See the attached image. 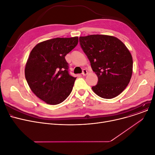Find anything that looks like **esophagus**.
Masks as SVG:
<instances>
[{
  "label": "esophagus",
  "instance_id": "obj_1",
  "mask_svg": "<svg viewBox=\"0 0 155 155\" xmlns=\"http://www.w3.org/2000/svg\"><path fill=\"white\" fill-rule=\"evenodd\" d=\"M87 74H88V72L87 71L86 69H84V70L83 71V73H82V74H83L84 76H86Z\"/></svg>",
  "mask_w": 155,
  "mask_h": 155
}]
</instances>
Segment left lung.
Listing matches in <instances>:
<instances>
[{
	"label": "left lung",
	"instance_id": "obj_1",
	"mask_svg": "<svg viewBox=\"0 0 155 155\" xmlns=\"http://www.w3.org/2000/svg\"><path fill=\"white\" fill-rule=\"evenodd\" d=\"M79 42L98 78L93 91L104 99L121 94L133 72L132 56L124 43L113 36L98 34L80 37Z\"/></svg>",
	"mask_w": 155,
	"mask_h": 155
}]
</instances>
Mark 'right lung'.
Masks as SVG:
<instances>
[{
    "label": "right lung",
    "instance_id": "right-lung-1",
    "mask_svg": "<svg viewBox=\"0 0 155 155\" xmlns=\"http://www.w3.org/2000/svg\"><path fill=\"white\" fill-rule=\"evenodd\" d=\"M78 43V37L54 38L38 44L31 51L25 76L32 91L45 103L56 105L69 96L76 78L69 73L65 56Z\"/></svg>",
    "mask_w": 155,
    "mask_h": 155
}]
</instances>
